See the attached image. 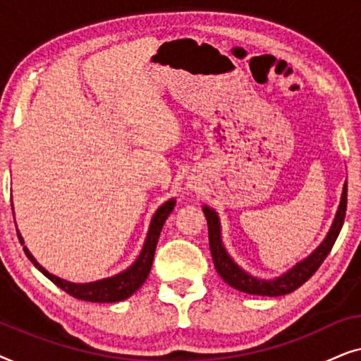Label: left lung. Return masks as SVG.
Returning <instances> with one entry per match:
<instances>
[{
    "label": "left lung",
    "mask_w": 361,
    "mask_h": 361,
    "mask_svg": "<svg viewBox=\"0 0 361 361\" xmlns=\"http://www.w3.org/2000/svg\"><path fill=\"white\" fill-rule=\"evenodd\" d=\"M345 212H347V180H345L343 192H342V200H340L337 215H335L334 224L330 226L325 240L317 246V250L312 255H309L307 258L300 261L290 268L288 273L274 279H259L246 273L245 269H241L238 264L235 263L233 258L226 253L224 241H221V226L220 219L216 215V212L210 207L204 205V214L207 219V225H209V245H210V253L214 258V264L216 273L221 276V279L226 284H230L231 288L241 290L246 294H255V295H269V298H276V295H284L289 294L300 288L315 271L320 268V264L324 263V259L327 258V255L332 250V246L337 240V236L342 230L343 220H345Z\"/></svg>",
    "instance_id": "left-lung-1"
}]
</instances>
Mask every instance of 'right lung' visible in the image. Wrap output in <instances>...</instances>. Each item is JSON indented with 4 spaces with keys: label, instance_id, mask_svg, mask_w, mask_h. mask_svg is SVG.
I'll list each match as a JSON object with an SVG mask.
<instances>
[{
    "label": "right lung",
    "instance_id": "add662e5",
    "mask_svg": "<svg viewBox=\"0 0 361 361\" xmlns=\"http://www.w3.org/2000/svg\"><path fill=\"white\" fill-rule=\"evenodd\" d=\"M174 205H176V200L171 199L157 209V212L151 220L145 246H142L137 259L126 271H123V273L116 276H111V278L93 281V283H85V284L71 283V281L57 278V276H54L49 273V271L44 269L42 266L34 259V256L29 253L26 246H24V253H26L27 258L31 259V263L36 266V268L41 271L46 278L51 279L57 288H61L62 290H66L67 294H71L72 298L88 300V302H118V300L128 299L131 294H135L136 290L141 288L142 283L147 279V276H149L152 259H154L156 245H157V240H159L162 225L166 224L167 216L171 215L172 210H174ZM14 224H16V221H14ZM18 238L21 241V245H24V240L19 231H18Z\"/></svg>",
    "mask_w": 361,
    "mask_h": 361
}]
</instances>
